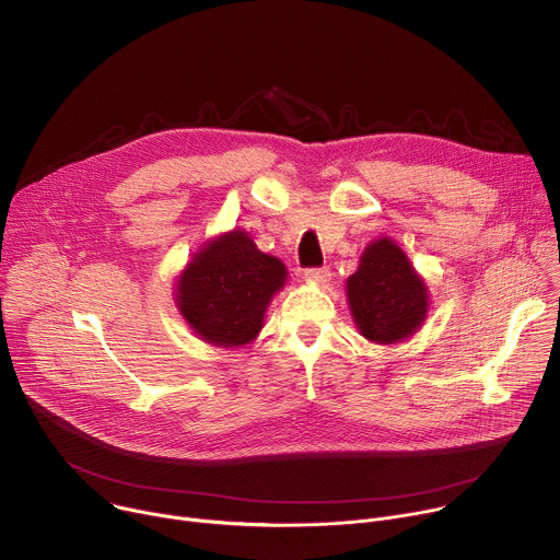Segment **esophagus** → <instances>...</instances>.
<instances>
[{
  "label": "esophagus",
  "mask_w": 560,
  "mask_h": 560,
  "mask_svg": "<svg viewBox=\"0 0 560 560\" xmlns=\"http://www.w3.org/2000/svg\"><path fill=\"white\" fill-rule=\"evenodd\" d=\"M330 277H332V272H330V268H326V266H324V268H310V270H305V279L312 281V283H318V285L328 283Z\"/></svg>",
  "instance_id": "1"
}]
</instances>
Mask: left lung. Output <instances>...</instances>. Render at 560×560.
<instances>
[{
	"mask_svg": "<svg viewBox=\"0 0 560 560\" xmlns=\"http://www.w3.org/2000/svg\"><path fill=\"white\" fill-rule=\"evenodd\" d=\"M348 305L359 332L374 343L412 337L428 316V285L392 238L372 242L348 277Z\"/></svg>",
	"mask_w": 560,
	"mask_h": 560,
	"instance_id": "left-lung-1",
	"label": "left lung"
}]
</instances>
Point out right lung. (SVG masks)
Wrapping results in <instances>:
<instances>
[{
    "mask_svg": "<svg viewBox=\"0 0 560 560\" xmlns=\"http://www.w3.org/2000/svg\"><path fill=\"white\" fill-rule=\"evenodd\" d=\"M285 266L257 248L244 230L208 242L177 281V307L206 343L238 348L264 328L272 294L285 283Z\"/></svg>",
    "mask_w": 560,
    "mask_h": 560,
    "instance_id": "add662e5",
    "label": "right lung"
}]
</instances>
